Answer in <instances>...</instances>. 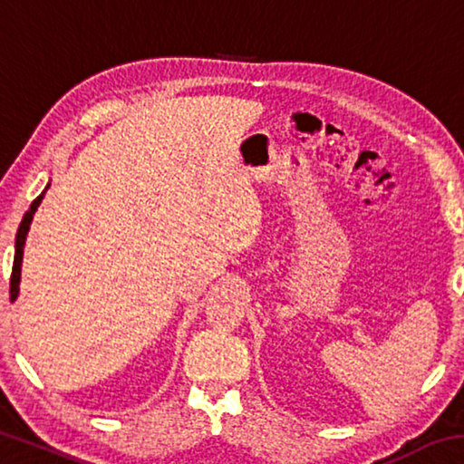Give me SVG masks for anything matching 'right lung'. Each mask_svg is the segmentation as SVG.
<instances>
[{"mask_svg":"<svg viewBox=\"0 0 464 464\" xmlns=\"http://www.w3.org/2000/svg\"><path fill=\"white\" fill-rule=\"evenodd\" d=\"M49 190V186L44 188L41 196H36V200L30 204V208L26 210L24 218H22V223L18 227V235H15V256H14V266H12V276H10V298L15 301V296H18V286H20V270H22V254H24V241H26V233L30 229V223H33V215L34 210L38 208V204H41L43 196Z\"/></svg>","mask_w":464,"mask_h":464,"instance_id":"add662e5","label":"right lung"}]
</instances>
